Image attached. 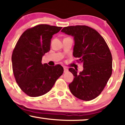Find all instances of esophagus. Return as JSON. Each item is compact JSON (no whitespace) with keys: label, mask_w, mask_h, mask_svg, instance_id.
<instances>
[{"label":"esophagus","mask_w":125,"mask_h":125,"mask_svg":"<svg viewBox=\"0 0 125 125\" xmlns=\"http://www.w3.org/2000/svg\"><path fill=\"white\" fill-rule=\"evenodd\" d=\"M63 69H64V73H66L67 72V71H68V69H67V68H66V67H64Z\"/></svg>","instance_id":"1"}]
</instances>
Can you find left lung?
Segmentation results:
<instances>
[{
	"instance_id": "obj_1",
	"label": "left lung",
	"mask_w": 125,
	"mask_h": 125,
	"mask_svg": "<svg viewBox=\"0 0 125 125\" xmlns=\"http://www.w3.org/2000/svg\"><path fill=\"white\" fill-rule=\"evenodd\" d=\"M74 38L73 55L83 63V70L69 68L74 76L69 84L71 93L79 99L89 101L101 94L112 72V57L103 37L94 29L83 25L71 26L61 31Z\"/></svg>"
}]
</instances>
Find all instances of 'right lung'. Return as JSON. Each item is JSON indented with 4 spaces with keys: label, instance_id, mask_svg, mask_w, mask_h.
I'll return each instance as SVG.
<instances>
[{
    "label": "right lung",
    "instance_id": "right-lung-1",
    "mask_svg": "<svg viewBox=\"0 0 125 125\" xmlns=\"http://www.w3.org/2000/svg\"><path fill=\"white\" fill-rule=\"evenodd\" d=\"M61 27L39 25L28 29L19 39L12 55L16 81L23 92L31 97L48 93L63 73L60 64H43V56L51 49V39Z\"/></svg>",
    "mask_w": 125,
    "mask_h": 125
}]
</instances>
